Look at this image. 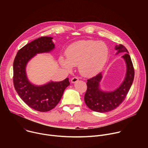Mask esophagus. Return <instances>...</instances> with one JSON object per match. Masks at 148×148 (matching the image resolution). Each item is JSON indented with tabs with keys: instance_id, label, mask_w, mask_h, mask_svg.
Returning <instances> with one entry per match:
<instances>
[{
	"instance_id": "1",
	"label": "esophagus",
	"mask_w": 148,
	"mask_h": 148,
	"mask_svg": "<svg viewBox=\"0 0 148 148\" xmlns=\"http://www.w3.org/2000/svg\"><path fill=\"white\" fill-rule=\"evenodd\" d=\"M78 81V78L77 77H74L72 78L71 79V81L72 83H75Z\"/></svg>"
}]
</instances>
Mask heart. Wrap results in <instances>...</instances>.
Listing matches in <instances>:
<instances>
[{
	"label": "heart",
	"mask_w": 148,
	"mask_h": 148,
	"mask_svg": "<svg viewBox=\"0 0 148 148\" xmlns=\"http://www.w3.org/2000/svg\"><path fill=\"white\" fill-rule=\"evenodd\" d=\"M66 58L61 57V66L68 71L78 65L84 76L91 77L99 72L108 56V49L103 42L81 40L71 44L66 50Z\"/></svg>",
	"instance_id": "b5f03b06"
}]
</instances>
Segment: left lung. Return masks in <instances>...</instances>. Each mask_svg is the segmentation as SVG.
Returning <instances> with one entry per match:
<instances>
[{
  "label": "left lung",
  "instance_id": "obj_1",
  "mask_svg": "<svg viewBox=\"0 0 148 148\" xmlns=\"http://www.w3.org/2000/svg\"><path fill=\"white\" fill-rule=\"evenodd\" d=\"M115 49L118 50V53H127L122 56L127 66L126 77L118 89L110 92H102L99 89L101 73L87 79V89L84 96V101L87 107L94 111L106 112L116 108L124 101L133 83L135 71L128 51L122 45L116 46Z\"/></svg>",
  "mask_w": 148,
  "mask_h": 148
}]
</instances>
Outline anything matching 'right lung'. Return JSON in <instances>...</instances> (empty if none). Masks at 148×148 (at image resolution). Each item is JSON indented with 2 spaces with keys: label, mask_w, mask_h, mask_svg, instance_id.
<instances>
[{
  "label": "right lung",
  "mask_w": 148,
  "mask_h": 148,
  "mask_svg": "<svg viewBox=\"0 0 148 148\" xmlns=\"http://www.w3.org/2000/svg\"><path fill=\"white\" fill-rule=\"evenodd\" d=\"M52 38L41 37L31 41L18 51L13 62V79L16 92L29 107L40 112H47L54 108L70 85L68 78L38 87L33 85L27 78L25 68L27 62L37 53L53 50L54 45Z\"/></svg>",
  "instance_id": "1"
}]
</instances>
